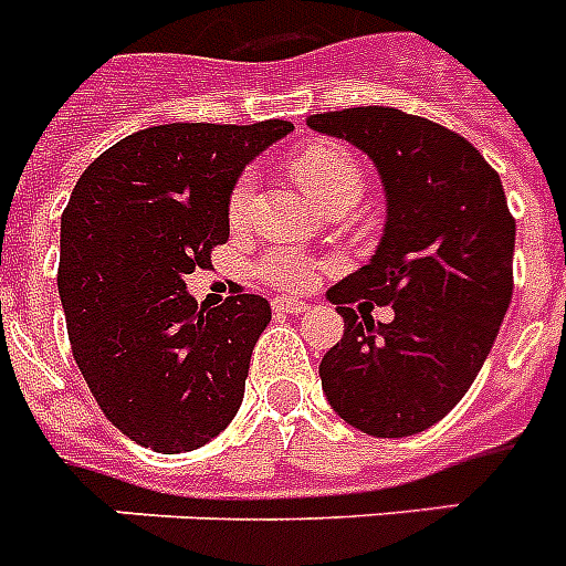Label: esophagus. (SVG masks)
<instances>
[{
  "label": "esophagus",
  "instance_id": "1",
  "mask_svg": "<svg viewBox=\"0 0 566 566\" xmlns=\"http://www.w3.org/2000/svg\"><path fill=\"white\" fill-rule=\"evenodd\" d=\"M273 311L275 314H305L307 305L302 298H284V296H275L273 298Z\"/></svg>",
  "mask_w": 566,
  "mask_h": 566
}]
</instances>
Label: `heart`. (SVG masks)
I'll return each mask as SVG.
<instances>
[{
	"label": "heart",
	"instance_id": "1",
	"mask_svg": "<svg viewBox=\"0 0 566 566\" xmlns=\"http://www.w3.org/2000/svg\"><path fill=\"white\" fill-rule=\"evenodd\" d=\"M293 177L316 203H328L337 195H360L363 174L357 168L355 156L331 142H316L298 150L293 159ZM252 195H255V174L243 171L229 191L227 218L232 227H241L250 218ZM323 270V261L314 259L311 252L298 250L293 243H273L255 259V273L261 282H268L275 291H302L314 282V275Z\"/></svg>",
	"mask_w": 566,
	"mask_h": 566
}]
</instances>
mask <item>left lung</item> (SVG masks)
I'll return each instance as SVG.
<instances>
[{"label":"left lung","mask_w":566,"mask_h":566,"mask_svg":"<svg viewBox=\"0 0 566 566\" xmlns=\"http://www.w3.org/2000/svg\"><path fill=\"white\" fill-rule=\"evenodd\" d=\"M307 127L352 142L387 191V223L366 268L328 291L346 331L319 363L343 421L401 439L442 421L489 357L514 291V218L500 174L459 133L395 107L316 113ZM369 297L392 324L356 316Z\"/></svg>","instance_id":"8db88e82"}]
</instances>
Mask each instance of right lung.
<instances>
[{
  "mask_svg": "<svg viewBox=\"0 0 566 566\" xmlns=\"http://www.w3.org/2000/svg\"><path fill=\"white\" fill-rule=\"evenodd\" d=\"M291 122L159 124L107 148L60 218L57 293L69 343L101 412L142 448H203L235 418L264 296L197 307L186 275L227 243L241 171Z\"/></svg>",
  "mask_w": 566,
  "mask_h": 566,
  "instance_id": "1",
  "label": "right lung"
}]
</instances>
